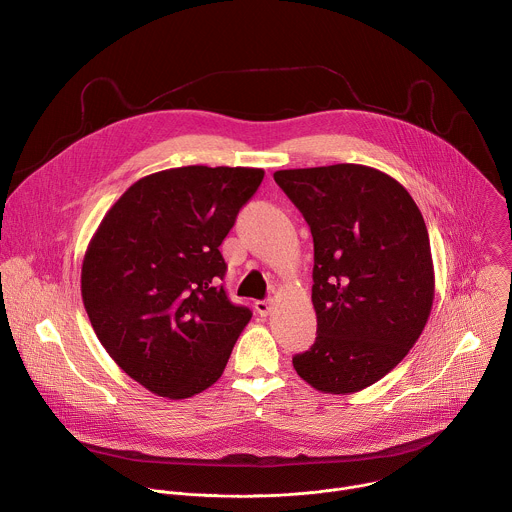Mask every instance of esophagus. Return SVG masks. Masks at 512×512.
<instances>
[{
	"label": "esophagus",
	"mask_w": 512,
	"mask_h": 512,
	"mask_svg": "<svg viewBox=\"0 0 512 512\" xmlns=\"http://www.w3.org/2000/svg\"><path fill=\"white\" fill-rule=\"evenodd\" d=\"M255 311L259 313V315H269L271 311H273V301L271 299H265V301H255Z\"/></svg>",
	"instance_id": "obj_1"
}]
</instances>
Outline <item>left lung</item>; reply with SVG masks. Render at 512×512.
<instances>
[{
	"instance_id": "8db88e82",
	"label": "left lung",
	"mask_w": 512,
	"mask_h": 512,
	"mask_svg": "<svg viewBox=\"0 0 512 512\" xmlns=\"http://www.w3.org/2000/svg\"><path fill=\"white\" fill-rule=\"evenodd\" d=\"M313 237L315 344L293 368L323 394L360 392L418 342L434 301L424 217L390 175L364 164L277 170Z\"/></svg>"
}]
</instances>
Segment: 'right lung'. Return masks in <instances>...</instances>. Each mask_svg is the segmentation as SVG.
<instances>
[{
    "instance_id": "1",
    "label": "right lung",
    "mask_w": 512,
    "mask_h": 512,
    "mask_svg": "<svg viewBox=\"0 0 512 512\" xmlns=\"http://www.w3.org/2000/svg\"><path fill=\"white\" fill-rule=\"evenodd\" d=\"M261 168L181 166L136 181L82 261V299L110 358L140 386L183 400L213 386L251 319L219 281V245Z\"/></svg>"
}]
</instances>
